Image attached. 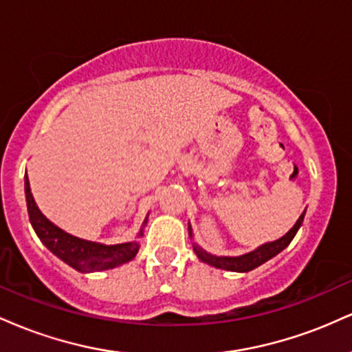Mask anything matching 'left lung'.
Segmentation results:
<instances>
[{"mask_svg":"<svg viewBox=\"0 0 352 352\" xmlns=\"http://www.w3.org/2000/svg\"><path fill=\"white\" fill-rule=\"evenodd\" d=\"M305 212L301 213V217L298 218L296 223L293 225V228L286 233L285 236L278 238L274 241H268V243H263L258 248H254L253 252H248L245 254H240V256H218V254L208 253L207 250H204L201 246H199L193 241V252H195L197 256H199L200 261L207 263L210 266H215V268L220 270H227V272H236V273H246L252 272V270L258 268L260 265L266 263L268 260H272L273 256H276L278 253L283 252L294 238V235L298 233V230L302 225V220H305ZM188 236L190 240H193V232L192 227L188 223Z\"/></svg>","mask_w":352,"mask_h":352,"instance_id":"obj_1","label":"left lung"}]
</instances>
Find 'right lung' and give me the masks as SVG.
Masks as SVG:
<instances>
[{
    "label": "right lung",
    "instance_id": "right-lung-1",
    "mask_svg": "<svg viewBox=\"0 0 352 352\" xmlns=\"http://www.w3.org/2000/svg\"><path fill=\"white\" fill-rule=\"evenodd\" d=\"M24 193H26L28 215H30V221L33 225L36 235L51 253H54L59 260L69 265L71 268L78 270L80 273L104 272V270H112L116 266L127 263L132 258H135L137 252H139V238L144 236V227L147 225L148 215L145 217L135 240L127 241V243L104 245L71 235V233L59 228L58 225L52 223L46 215H43V212L33 199L28 175L24 177Z\"/></svg>",
    "mask_w": 352,
    "mask_h": 352
}]
</instances>
